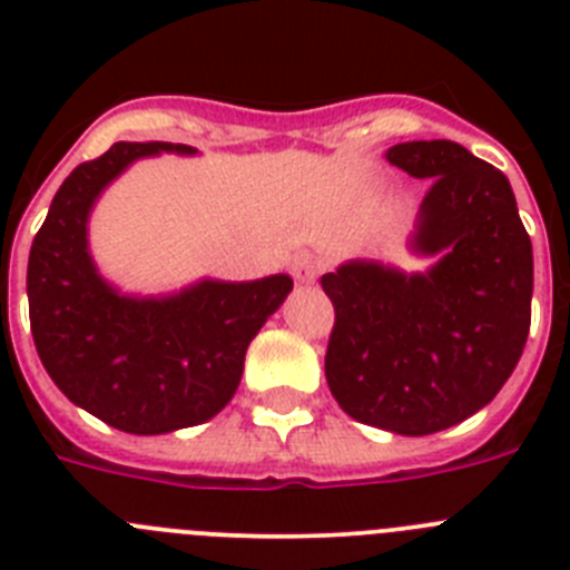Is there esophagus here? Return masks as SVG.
Masks as SVG:
<instances>
[{
  "label": "esophagus",
  "mask_w": 570,
  "mask_h": 570,
  "mask_svg": "<svg viewBox=\"0 0 570 570\" xmlns=\"http://www.w3.org/2000/svg\"><path fill=\"white\" fill-rule=\"evenodd\" d=\"M320 268H322V262L316 259L314 254H299L294 259V265H291V271H294V279L296 282H305V285L316 279Z\"/></svg>",
  "instance_id": "34e87169"
}]
</instances>
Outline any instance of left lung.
<instances>
[{"mask_svg":"<svg viewBox=\"0 0 570 570\" xmlns=\"http://www.w3.org/2000/svg\"><path fill=\"white\" fill-rule=\"evenodd\" d=\"M385 159L431 179L411 250L425 274L351 259L322 276L336 320L325 380L356 422L425 436L500 394L531 328L533 254L511 183L451 139L402 142Z\"/></svg>","mask_w":570,"mask_h":570,"instance_id":"obj_1","label":"left lung"}]
</instances>
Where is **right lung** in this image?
<instances>
[{"label": "right lung", "mask_w": 570, "mask_h": 570, "mask_svg": "<svg viewBox=\"0 0 570 570\" xmlns=\"http://www.w3.org/2000/svg\"><path fill=\"white\" fill-rule=\"evenodd\" d=\"M190 145L116 142L57 190L28 259L30 334L45 371L73 405L125 434L199 425L236 394L245 351L294 288L288 274L203 279L179 294L130 296L102 279L88 216L130 163Z\"/></svg>", "instance_id": "right-lung-1"}]
</instances>
